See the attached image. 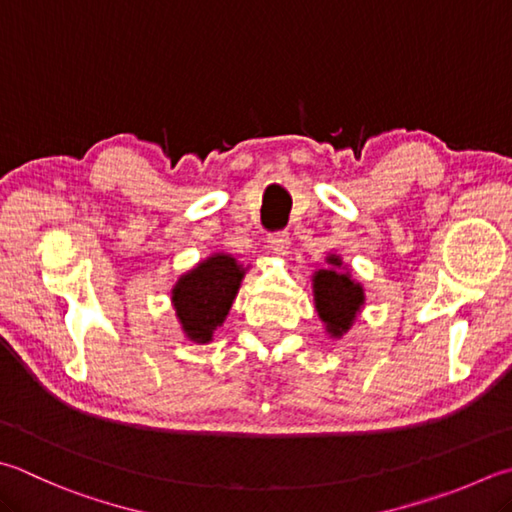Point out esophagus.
I'll use <instances>...</instances> for the list:
<instances>
[{
    "label": "esophagus",
    "mask_w": 512,
    "mask_h": 512,
    "mask_svg": "<svg viewBox=\"0 0 512 512\" xmlns=\"http://www.w3.org/2000/svg\"><path fill=\"white\" fill-rule=\"evenodd\" d=\"M267 243H269V249H272V252L283 256V254H287V249H289V236L285 234V231H278V234H269Z\"/></svg>",
    "instance_id": "1"
}]
</instances>
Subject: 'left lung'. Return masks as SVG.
<instances>
[{
    "label": "left lung",
    "mask_w": 512,
    "mask_h": 512,
    "mask_svg": "<svg viewBox=\"0 0 512 512\" xmlns=\"http://www.w3.org/2000/svg\"><path fill=\"white\" fill-rule=\"evenodd\" d=\"M325 263L312 274L314 307L330 339H343L363 312L365 289L339 254H327Z\"/></svg>",
    "instance_id": "1"
}]
</instances>
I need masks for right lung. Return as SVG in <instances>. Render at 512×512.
<instances>
[{
	"instance_id": "add662e5",
	"label": "right lung",
	"mask_w": 512,
	"mask_h": 512,
	"mask_svg": "<svg viewBox=\"0 0 512 512\" xmlns=\"http://www.w3.org/2000/svg\"><path fill=\"white\" fill-rule=\"evenodd\" d=\"M247 272L249 265L240 263L238 256L214 252L178 276L171 287V305L187 341L196 345L214 341V332L225 325Z\"/></svg>"
}]
</instances>
